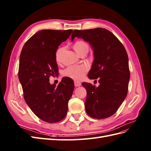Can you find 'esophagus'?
I'll return each mask as SVG.
<instances>
[{
  "mask_svg": "<svg viewBox=\"0 0 151 151\" xmlns=\"http://www.w3.org/2000/svg\"><path fill=\"white\" fill-rule=\"evenodd\" d=\"M74 85H75V86H76V87L80 86L81 85V83L79 82V81H74Z\"/></svg>",
  "mask_w": 151,
  "mask_h": 151,
  "instance_id": "1",
  "label": "esophagus"
}]
</instances>
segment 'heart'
I'll return each instance as SVG.
<instances>
[{
  "label": "heart",
  "mask_w": 151,
  "mask_h": 151,
  "mask_svg": "<svg viewBox=\"0 0 151 151\" xmlns=\"http://www.w3.org/2000/svg\"><path fill=\"white\" fill-rule=\"evenodd\" d=\"M73 49L77 52L79 54L85 49H88V44L83 41L76 42L73 45ZM61 51V49H60L56 52V60L58 61L60 54ZM88 70V67L86 65H72L69 66L66 69H65L63 72V75L67 78H71L72 79L79 81L81 80L84 76H85L86 72Z\"/></svg>",
  "instance_id": "heart-1"
}]
</instances>
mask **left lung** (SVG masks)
<instances>
[{
	"mask_svg": "<svg viewBox=\"0 0 151 151\" xmlns=\"http://www.w3.org/2000/svg\"><path fill=\"white\" fill-rule=\"evenodd\" d=\"M82 38L92 48L94 60L88 77L99 78V86L83 83L86 90L84 103L87 114L97 119L112 116L126 99L130 72L124 45L112 32L104 28L74 30L71 40Z\"/></svg>",
	"mask_w": 151,
	"mask_h": 151,
	"instance_id": "8db88e82",
	"label": "left lung"
}]
</instances>
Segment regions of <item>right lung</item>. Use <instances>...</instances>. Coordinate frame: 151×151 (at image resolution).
Instances as JSON below:
<instances>
[{
  "label": "right lung",
  "mask_w": 151,
  "mask_h": 151,
  "mask_svg": "<svg viewBox=\"0 0 151 151\" xmlns=\"http://www.w3.org/2000/svg\"><path fill=\"white\" fill-rule=\"evenodd\" d=\"M72 31H39L25 42L21 51L18 79L25 101L40 119L49 123L65 118L74 89L70 78H63L57 86L49 83L50 76H58V46L69 38Z\"/></svg>",
  "instance_id": "right-lung-1"
}]
</instances>
